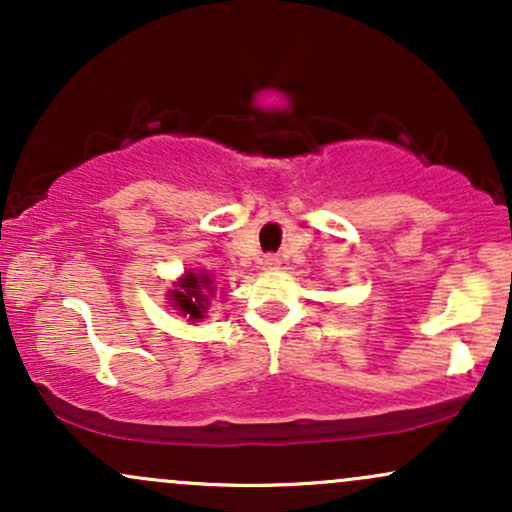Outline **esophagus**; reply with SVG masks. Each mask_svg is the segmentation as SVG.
<instances>
[{
    "label": "esophagus",
    "mask_w": 512,
    "mask_h": 512,
    "mask_svg": "<svg viewBox=\"0 0 512 512\" xmlns=\"http://www.w3.org/2000/svg\"><path fill=\"white\" fill-rule=\"evenodd\" d=\"M262 264H264V269H276L281 264V260H279V255H274V252H267V255L262 257Z\"/></svg>",
    "instance_id": "esophagus-1"
}]
</instances>
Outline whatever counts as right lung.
I'll return each instance as SVG.
<instances>
[{
	"label": "right lung",
	"instance_id": "1",
	"mask_svg": "<svg viewBox=\"0 0 512 512\" xmlns=\"http://www.w3.org/2000/svg\"><path fill=\"white\" fill-rule=\"evenodd\" d=\"M182 291H173V301L185 315H190L192 320H199L204 313V303H207V296L204 291L211 289V281L207 274L195 276V274H187L182 279Z\"/></svg>",
	"mask_w": 512,
	"mask_h": 512
}]
</instances>
